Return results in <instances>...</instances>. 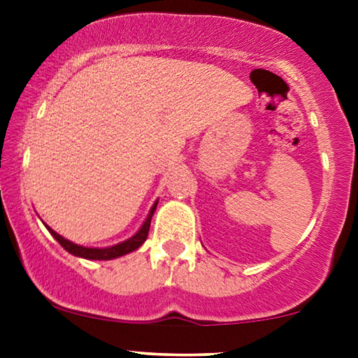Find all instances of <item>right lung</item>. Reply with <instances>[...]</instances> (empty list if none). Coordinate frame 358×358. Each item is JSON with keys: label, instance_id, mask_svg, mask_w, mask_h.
<instances>
[{"label": "right lung", "instance_id": "1", "mask_svg": "<svg viewBox=\"0 0 358 358\" xmlns=\"http://www.w3.org/2000/svg\"><path fill=\"white\" fill-rule=\"evenodd\" d=\"M156 205H158V200H156V202L153 203V207L150 208L148 217H146L143 224H141L140 229L134 234V236L125 239V241H122V243H117V244H114V246H107V248H86V246H81V244L71 243L70 239L63 238L57 231H53V229L48 227V224H45V223H43V224H45V228L48 229V231H50L52 236L55 238L57 241L60 243L68 252L73 254V256L83 257V259H90V261H110V259L122 257V256H125V254L135 251V249H138L141 244L146 241V236H148V231H150L151 217H153Z\"/></svg>", "mask_w": 358, "mask_h": 358}]
</instances>
